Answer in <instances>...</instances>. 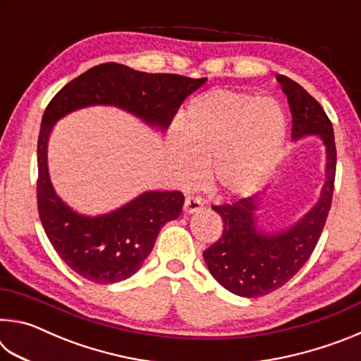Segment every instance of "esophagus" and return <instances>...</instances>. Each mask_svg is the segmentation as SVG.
<instances>
[{
	"label": "esophagus",
	"mask_w": 361,
	"mask_h": 361,
	"mask_svg": "<svg viewBox=\"0 0 361 361\" xmlns=\"http://www.w3.org/2000/svg\"><path fill=\"white\" fill-rule=\"evenodd\" d=\"M202 209H204V202L197 197H186L185 207H183V210H185L186 215H191V213H195Z\"/></svg>",
	"instance_id": "34e87169"
}]
</instances>
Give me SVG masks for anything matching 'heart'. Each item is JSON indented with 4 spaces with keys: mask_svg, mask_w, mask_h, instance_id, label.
Segmentation results:
<instances>
[{
    "mask_svg": "<svg viewBox=\"0 0 361 361\" xmlns=\"http://www.w3.org/2000/svg\"><path fill=\"white\" fill-rule=\"evenodd\" d=\"M286 138V114L277 100L235 90H212L189 103L185 126L169 137L175 181L189 186L210 164L212 180L228 195H248L267 180Z\"/></svg>",
    "mask_w": 361,
    "mask_h": 361,
    "instance_id": "1",
    "label": "heart"
}]
</instances>
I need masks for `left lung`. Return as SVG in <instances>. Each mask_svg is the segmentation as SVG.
Listing matches in <instances>:
<instances>
[{"label": "left lung", "instance_id": "obj_1", "mask_svg": "<svg viewBox=\"0 0 361 361\" xmlns=\"http://www.w3.org/2000/svg\"><path fill=\"white\" fill-rule=\"evenodd\" d=\"M276 79L288 99L295 143L317 137L325 146V181L317 202L291 224L267 228L261 219L264 195L213 207L223 219V235L204 252L205 264L216 282L242 298L264 296L283 286L310 258L325 228L331 207L336 146L331 121L307 90L293 79Z\"/></svg>", "mask_w": 361, "mask_h": 361}]
</instances>
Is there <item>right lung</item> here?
<instances>
[{
  "label": "right lung",
  "mask_w": 361,
  "mask_h": 361,
  "mask_svg": "<svg viewBox=\"0 0 361 361\" xmlns=\"http://www.w3.org/2000/svg\"><path fill=\"white\" fill-rule=\"evenodd\" d=\"M207 79L143 73L121 63H102L73 79L49 103L38 138V210L60 258L95 283H116L143 266L164 224L181 215L180 191H143L100 215H84L54 189L47 164L51 133L60 119L82 108L114 106L164 133L189 94Z\"/></svg>",
  "instance_id": "add662e5"
}]
</instances>
